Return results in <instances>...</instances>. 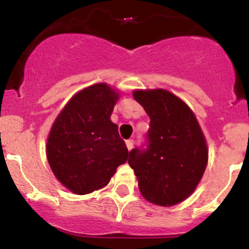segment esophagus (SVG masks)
Segmentation results:
<instances>
[{
  "mask_svg": "<svg viewBox=\"0 0 249 249\" xmlns=\"http://www.w3.org/2000/svg\"><path fill=\"white\" fill-rule=\"evenodd\" d=\"M126 147H127V149H129V151H131V149L134 148V140H127Z\"/></svg>",
  "mask_w": 249,
  "mask_h": 249,
  "instance_id": "34e87169",
  "label": "esophagus"
}]
</instances>
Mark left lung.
Here are the masks:
<instances>
[{
    "instance_id": "obj_1",
    "label": "left lung",
    "mask_w": 249,
    "mask_h": 249,
    "mask_svg": "<svg viewBox=\"0 0 249 249\" xmlns=\"http://www.w3.org/2000/svg\"><path fill=\"white\" fill-rule=\"evenodd\" d=\"M134 98L148 114L151 127L146 149L130 151L142 196L170 207L196 190L208 163L206 137L191 108L163 89L135 90Z\"/></svg>"
}]
</instances>
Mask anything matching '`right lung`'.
Instances as JSON below:
<instances>
[{"mask_svg":"<svg viewBox=\"0 0 249 249\" xmlns=\"http://www.w3.org/2000/svg\"><path fill=\"white\" fill-rule=\"evenodd\" d=\"M119 93L106 83L79 91L60 110L48 134L46 156L53 174L75 195L108 185L129 151L110 120Z\"/></svg>","mask_w":249,"mask_h":249,"instance_id":"right-lung-1","label":"right lung"}]
</instances>
